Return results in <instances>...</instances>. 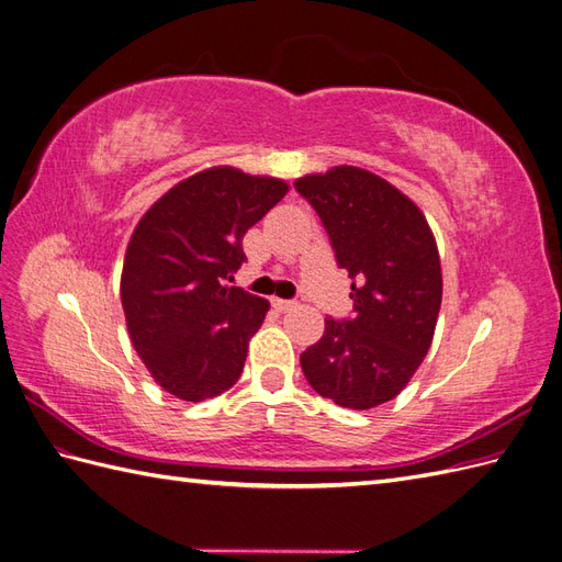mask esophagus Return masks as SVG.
<instances>
[{"label":"esophagus","mask_w":562,"mask_h":562,"mask_svg":"<svg viewBox=\"0 0 562 562\" xmlns=\"http://www.w3.org/2000/svg\"><path fill=\"white\" fill-rule=\"evenodd\" d=\"M271 307H274L277 312H291V310H295V302H293V300L274 297V300H271Z\"/></svg>","instance_id":"obj_1"}]
</instances>
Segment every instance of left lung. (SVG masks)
<instances>
[{
    "label": "left lung",
    "instance_id": "8db88e82",
    "mask_svg": "<svg viewBox=\"0 0 562 562\" xmlns=\"http://www.w3.org/2000/svg\"><path fill=\"white\" fill-rule=\"evenodd\" d=\"M353 279L347 321L326 318L300 366L316 394L351 411L396 398L427 356L443 271L427 217L394 184L356 166L295 180Z\"/></svg>",
    "mask_w": 562,
    "mask_h": 562
}]
</instances>
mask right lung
I'll return each mask as SVG.
<instances>
[{"mask_svg":"<svg viewBox=\"0 0 562 562\" xmlns=\"http://www.w3.org/2000/svg\"><path fill=\"white\" fill-rule=\"evenodd\" d=\"M285 192L281 178L213 166L171 187L135 225L122 269L126 328L171 396L199 403L241 378L269 302L227 281L246 260L244 234Z\"/></svg>","mask_w":562,"mask_h":562,"instance_id":"add662e5","label":"right lung"}]
</instances>
